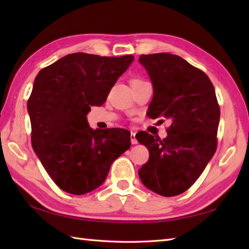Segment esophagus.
Instances as JSON below:
<instances>
[{"label":"esophagus","mask_w":249,"mask_h":249,"mask_svg":"<svg viewBox=\"0 0 249 249\" xmlns=\"http://www.w3.org/2000/svg\"><path fill=\"white\" fill-rule=\"evenodd\" d=\"M130 142H131V144L138 143V140H137V138H136V133H133V131H131V134H130Z\"/></svg>","instance_id":"34e87169"}]
</instances>
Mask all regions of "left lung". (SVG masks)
Returning <instances> with one entry per match:
<instances>
[{
	"label": "left lung",
	"mask_w": 249,
	"mask_h": 249,
	"mask_svg": "<svg viewBox=\"0 0 249 249\" xmlns=\"http://www.w3.org/2000/svg\"><path fill=\"white\" fill-rule=\"evenodd\" d=\"M139 63L154 89L147 115L171 121L162 140L145 131L137 134L150 153L139 178L152 192L173 197L186 192L214 156L220 109L209 77L181 56L142 54Z\"/></svg>",
	"instance_id": "obj_1"
}]
</instances>
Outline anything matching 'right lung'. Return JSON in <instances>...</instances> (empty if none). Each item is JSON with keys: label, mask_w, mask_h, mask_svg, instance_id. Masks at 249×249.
Masks as SVG:
<instances>
[{"label": "right lung", "mask_w": 249, "mask_h": 249, "mask_svg": "<svg viewBox=\"0 0 249 249\" xmlns=\"http://www.w3.org/2000/svg\"><path fill=\"white\" fill-rule=\"evenodd\" d=\"M120 57L71 53L43 68L28 100L32 146L45 170L72 195L102 185L112 162L130 147L122 128L92 129L88 113L102 106L119 77L134 62Z\"/></svg>", "instance_id": "right-lung-1"}]
</instances>
